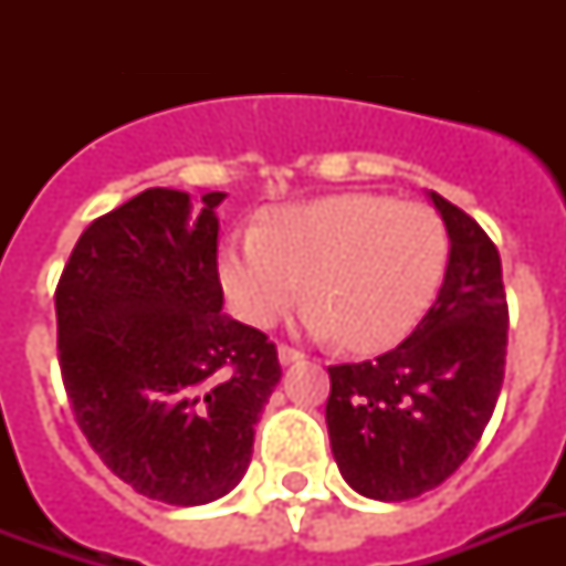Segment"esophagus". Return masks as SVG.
Returning <instances> with one entry per match:
<instances>
[{
	"instance_id": "1",
	"label": "esophagus",
	"mask_w": 566,
	"mask_h": 566,
	"mask_svg": "<svg viewBox=\"0 0 566 566\" xmlns=\"http://www.w3.org/2000/svg\"><path fill=\"white\" fill-rule=\"evenodd\" d=\"M302 358H305V355H302L300 349H293V346H287V344L279 346V361L282 364H296V361H302Z\"/></svg>"
}]
</instances>
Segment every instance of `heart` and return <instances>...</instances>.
Masks as SVG:
<instances>
[{"mask_svg": "<svg viewBox=\"0 0 566 566\" xmlns=\"http://www.w3.org/2000/svg\"><path fill=\"white\" fill-rule=\"evenodd\" d=\"M449 229L434 208L394 196L344 193L287 205L226 243L220 279L231 308L264 328L308 300L302 323L353 353L399 344L438 296Z\"/></svg>", "mask_w": 566, "mask_h": 566, "instance_id": "obj_1", "label": "heart"}]
</instances>
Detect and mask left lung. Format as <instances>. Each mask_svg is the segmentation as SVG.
<instances>
[{
	"label": "left lung",
	"mask_w": 566,
	"mask_h": 566,
	"mask_svg": "<svg viewBox=\"0 0 566 566\" xmlns=\"http://www.w3.org/2000/svg\"><path fill=\"white\" fill-rule=\"evenodd\" d=\"M449 229L438 300L376 361L328 367L326 426L340 475L370 500L402 502L464 464L500 399L509 302L500 252L479 222L431 193Z\"/></svg>",
	"instance_id": "obj_1"
}]
</instances>
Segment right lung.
Returning <instances> with one entry per match:
<instances>
[{"mask_svg":"<svg viewBox=\"0 0 566 566\" xmlns=\"http://www.w3.org/2000/svg\"><path fill=\"white\" fill-rule=\"evenodd\" d=\"M226 193L149 188L93 220L55 287L57 364L78 429L111 473L167 505L243 479L282 378L264 332L222 314Z\"/></svg>","mask_w":566,"mask_h":566,"instance_id":"1","label":"right lung"}]
</instances>
